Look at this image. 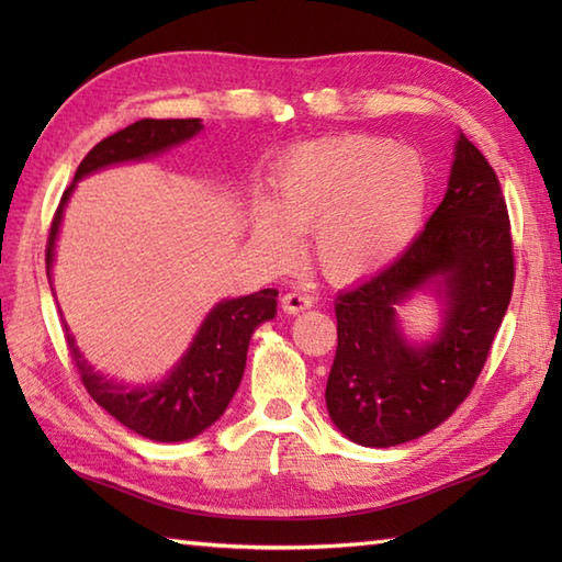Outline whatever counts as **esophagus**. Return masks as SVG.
<instances>
[{
  "label": "esophagus",
  "mask_w": 562,
  "mask_h": 562,
  "mask_svg": "<svg viewBox=\"0 0 562 562\" xmlns=\"http://www.w3.org/2000/svg\"><path fill=\"white\" fill-rule=\"evenodd\" d=\"M280 304L288 314H300V312H304V308L312 306L314 300L308 294H302V292H288L282 296Z\"/></svg>",
  "instance_id": "34e87169"
}]
</instances>
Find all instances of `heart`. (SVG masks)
I'll list each match as a JSON object with an SVG mask.
<instances>
[{
  "label": "heart",
  "instance_id": "obj_1",
  "mask_svg": "<svg viewBox=\"0 0 562 562\" xmlns=\"http://www.w3.org/2000/svg\"><path fill=\"white\" fill-rule=\"evenodd\" d=\"M429 193L423 157L369 135L306 142L272 178V205L258 210L254 238L272 260L314 232V260L333 282L389 268L420 229Z\"/></svg>",
  "mask_w": 562,
  "mask_h": 562
}]
</instances>
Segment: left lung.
Returning <instances> with one entry per match:
<instances>
[{
	"instance_id": "left-lung-1",
	"label": "left lung",
	"mask_w": 562,
	"mask_h": 562,
	"mask_svg": "<svg viewBox=\"0 0 562 562\" xmlns=\"http://www.w3.org/2000/svg\"><path fill=\"white\" fill-rule=\"evenodd\" d=\"M453 154L447 195L425 229L386 270L338 296L326 405L362 447H396L445 423L479 381L512 300L515 248L497 173L463 135ZM437 277L446 328L427 349H411L395 306Z\"/></svg>"
}]
</instances>
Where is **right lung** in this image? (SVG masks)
<instances>
[{
    "label": "right lung",
    "instance_id": "1",
    "mask_svg": "<svg viewBox=\"0 0 562 562\" xmlns=\"http://www.w3.org/2000/svg\"><path fill=\"white\" fill-rule=\"evenodd\" d=\"M198 117H171V121H154L145 117L117 130L115 135L101 139L87 157L81 159L75 173V181L103 166L145 159L149 154H159L173 145H181L200 133ZM69 186L55 210L50 224V236L45 246L47 274L53 266V248L59 222H63L65 202L71 193ZM274 296L278 290H260L241 300H226L217 304L200 326L190 350L178 364L171 376L149 389H127L113 384L105 376L97 374L81 360L75 340L67 333V348L75 362L77 374L89 396L103 411H109L117 423L133 429V432L154 441H183L193 439L202 429H207L226 411L234 391L241 384L248 340L254 330L274 316Z\"/></svg>",
    "mask_w": 562,
    "mask_h": 562
}]
</instances>
